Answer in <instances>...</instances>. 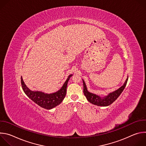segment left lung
I'll return each mask as SVG.
<instances>
[{"mask_svg":"<svg viewBox=\"0 0 146 146\" xmlns=\"http://www.w3.org/2000/svg\"><path fill=\"white\" fill-rule=\"evenodd\" d=\"M128 80V77L127 78L125 82L122 86H121L116 91L110 93L108 95L105 97H100L96 94H94L88 92L87 90L86 84L84 81L82 80L83 81V92L84 94L86 96L87 99L89 102L94 104L95 105H97L99 106H108L112 104L121 95L122 92L123 91L125 87H126L127 83Z\"/></svg>","mask_w":146,"mask_h":146,"instance_id":"left-lung-1","label":"left lung"}]
</instances>
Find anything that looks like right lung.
Segmentation results:
<instances>
[{
	"label": "right lung",
	"mask_w": 146,
	"mask_h": 146,
	"mask_svg": "<svg viewBox=\"0 0 146 146\" xmlns=\"http://www.w3.org/2000/svg\"><path fill=\"white\" fill-rule=\"evenodd\" d=\"M72 76V74H70L68 76L63 86L59 90L52 94H46L40 91H31L25 84L22 77L21 78V86L24 92L32 101L41 108L50 110L59 105L65 98L66 94L68 81Z\"/></svg>",
	"instance_id": "right-lung-1"
}]
</instances>
